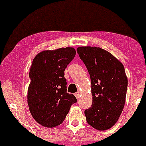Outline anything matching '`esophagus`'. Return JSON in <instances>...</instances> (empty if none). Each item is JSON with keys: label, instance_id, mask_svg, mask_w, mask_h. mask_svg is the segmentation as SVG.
<instances>
[{"label": "esophagus", "instance_id": "34e87169", "mask_svg": "<svg viewBox=\"0 0 146 146\" xmlns=\"http://www.w3.org/2000/svg\"><path fill=\"white\" fill-rule=\"evenodd\" d=\"M74 95H75L76 98L77 99H78L79 98H80V92H78L74 94Z\"/></svg>", "mask_w": 146, "mask_h": 146}]
</instances>
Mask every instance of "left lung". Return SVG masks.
Instances as JSON below:
<instances>
[{
  "instance_id": "obj_1",
  "label": "left lung",
  "mask_w": 146,
  "mask_h": 146,
  "mask_svg": "<svg viewBox=\"0 0 146 146\" xmlns=\"http://www.w3.org/2000/svg\"><path fill=\"white\" fill-rule=\"evenodd\" d=\"M86 66L92 84V104L86 110L87 122L98 130H106L117 122L124 106L127 78L122 64L99 47L77 48Z\"/></svg>"
}]
</instances>
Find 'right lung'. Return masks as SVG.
Masks as SVG:
<instances>
[{"label": "right lung", "mask_w": 146, "mask_h": 146, "mask_svg": "<svg viewBox=\"0 0 146 146\" xmlns=\"http://www.w3.org/2000/svg\"><path fill=\"white\" fill-rule=\"evenodd\" d=\"M75 49L44 50L34 58L30 69L28 105L33 118L41 125L54 127L62 123L77 99L66 92L64 70L76 55Z\"/></svg>", "instance_id": "add662e5"}]
</instances>
